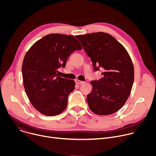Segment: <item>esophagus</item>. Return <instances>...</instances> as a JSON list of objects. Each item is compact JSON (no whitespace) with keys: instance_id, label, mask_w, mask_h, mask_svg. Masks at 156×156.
Masks as SVG:
<instances>
[{"instance_id":"34e87169","label":"esophagus","mask_w":156,"mask_h":156,"mask_svg":"<svg viewBox=\"0 0 156 156\" xmlns=\"http://www.w3.org/2000/svg\"><path fill=\"white\" fill-rule=\"evenodd\" d=\"M75 82H76V83H77V84H83V83H84V81H80V80H76Z\"/></svg>"}]
</instances>
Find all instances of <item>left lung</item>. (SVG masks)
<instances>
[{"instance_id": "1", "label": "left lung", "mask_w": 156, "mask_h": 156, "mask_svg": "<svg viewBox=\"0 0 156 156\" xmlns=\"http://www.w3.org/2000/svg\"><path fill=\"white\" fill-rule=\"evenodd\" d=\"M95 71L101 68L102 78L91 81L92 91L87 96L89 107L100 115L112 114L127 101L134 81V66L129 55L112 36L93 33L76 36Z\"/></svg>"}]
</instances>
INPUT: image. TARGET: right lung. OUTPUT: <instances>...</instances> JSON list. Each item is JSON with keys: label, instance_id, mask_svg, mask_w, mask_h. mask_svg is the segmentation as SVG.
Listing matches in <instances>:
<instances>
[{"label": "right lung", "instance_id": "obj_1", "mask_svg": "<svg viewBox=\"0 0 156 156\" xmlns=\"http://www.w3.org/2000/svg\"><path fill=\"white\" fill-rule=\"evenodd\" d=\"M82 49L75 36L55 33L44 36L27 52L22 64L25 90L42 114L57 115L67 106L75 83L58 76L57 69L65 67L72 52Z\"/></svg>", "mask_w": 156, "mask_h": 156}]
</instances>
